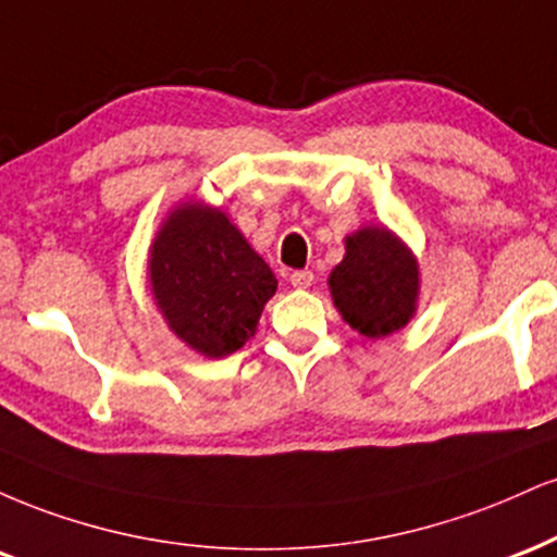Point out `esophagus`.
<instances>
[{"instance_id":"esophagus-1","label":"esophagus","mask_w":557,"mask_h":557,"mask_svg":"<svg viewBox=\"0 0 557 557\" xmlns=\"http://www.w3.org/2000/svg\"><path fill=\"white\" fill-rule=\"evenodd\" d=\"M289 281H292L294 289H310L312 281H315V273H312V271H294Z\"/></svg>"}]
</instances>
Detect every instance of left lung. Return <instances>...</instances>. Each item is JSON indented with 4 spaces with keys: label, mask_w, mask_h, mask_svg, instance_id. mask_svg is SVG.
<instances>
[{
    "label": "left lung",
    "mask_w": 557,
    "mask_h": 557,
    "mask_svg": "<svg viewBox=\"0 0 557 557\" xmlns=\"http://www.w3.org/2000/svg\"><path fill=\"white\" fill-rule=\"evenodd\" d=\"M344 245V260L329 276L338 315L364 338H383L401 331L417 315L420 302L422 278L417 255L383 224L359 226Z\"/></svg>",
    "instance_id": "obj_1"
}]
</instances>
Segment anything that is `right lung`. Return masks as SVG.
Instances as JSON below:
<instances>
[{
	"instance_id": "add662e5",
	"label": "right lung",
	"mask_w": 557,
	"mask_h": 557,
	"mask_svg": "<svg viewBox=\"0 0 557 557\" xmlns=\"http://www.w3.org/2000/svg\"><path fill=\"white\" fill-rule=\"evenodd\" d=\"M148 286L169 331L187 349L224 359L255 336L278 281L228 213L185 200L150 242Z\"/></svg>"
}]
</instances>
